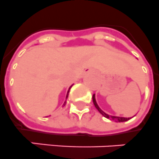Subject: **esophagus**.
Wrapping results in <instances>:
<instances>
[{"label":"esophagus","mask_w":159,"mask_h":159,"mask_svg":"<svg viewBox=\"0 0 159 159\" xmlns=\"http://www.w3.org/2000/svg\"><path fill=\"white\" fill-rule=\"evenodd\" d=\"M89 72H91V71H90V70H89Z\"/></svg>","instance_id":"34e87169"}]
</instances>
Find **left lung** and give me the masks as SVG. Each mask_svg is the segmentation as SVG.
I'll return each instance as SVG.
<instances>
[{
  "label": "left lung",
  "mask_w": 159,
  "mask_h": 159,
  "mask_svg": "<svg viewBox=\"0 0 159 159\" xmlns=\"http://www.w3.org/2000/svg\"><path fill=\"white\" fill-rule=\"evenodd\" d=\"M93 102H94V107H96V109L99 111L101 114L104 117H106V118L107 119H110V120H114L116 121V122H125V121H127L129 120H130L131 118H125V117H120V116H109V115H107V113H105L103 111H102L101 109H100V107H98V105L97 104V102H96V100H95V96H94V94L93 95Z\"/></svg>",
  "instance_id": "obj_1"
}]
</instances>
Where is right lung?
I'll return each mask as SVG.
<instances>
[{"mask_svg":"<svg viewBox=\"0 0 159 159\" xmlns=\"http://www.w3.org/2000/svg\"><path fill=\"white\" fill-rule=\"evenodd\" d=\"M72 86H73V85H72ZM72 86H70V87H69V90H68V92H67V95H66V98H68V95H69V90H70V88L72 87ZM64 104H65V103H64Z\"/></svg>","mask_w":159,"mask_h":159,"instance_id":"add662e5","label":"right lung"}]
</instances>
